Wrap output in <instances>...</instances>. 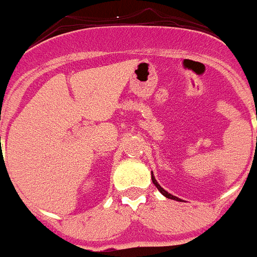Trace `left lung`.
Listing matches in <instances>:
<instances>
[{
  "instance_id": "left-lung-1",
  "label": "left lung",
  "mask_w": 257,
  "mask_h": 257,
  "mask_svg": "<svg viewBox=\"0 0 257 257\" xmlns=\"http://www.w3.org/2000/svg\"><path fill=\"white\" fill-rule=\"evenodd\" d=\"M152 181H153V184H154V185H156V187H157V189L160 190V192L162 193L163 196H165V197H167V198H170V199H175V201H180V198H178V197L172 196V194H170L169 192H166V190L163 189V188H161V185H160V184L157 183V180H156V179H154V176H153V172H152Z\"/></svg>"
}]
</instances>
